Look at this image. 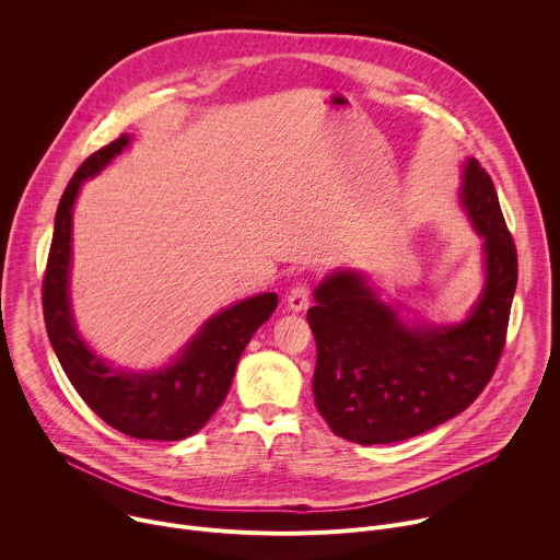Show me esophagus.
Instances as JSON below:
<instances>
[{"label":"esophagus","mask_w":560,"mask_h":560,"mask_svg":"<svg viewBox=\"0 0 560 560\" xmlns=\"http://www.w3.org/2000/svg\"><path fill=\"white\" fill-rule=\"evenodd\" d=\"M310 305V288L305 283H299L294 285L290 292H288V307L294 310V312H301Z\"/></svg>","instance_id":"obj_1"}]
</instances>
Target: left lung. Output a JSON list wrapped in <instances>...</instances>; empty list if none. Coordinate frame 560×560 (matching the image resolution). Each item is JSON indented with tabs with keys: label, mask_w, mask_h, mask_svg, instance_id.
Segmentation results:
<instances>
[{
	"label": "left lung",
	"mask_w": 560,
	"mask_h": 560,
	"mask_svg": "<svg viewBox=\"0 0 560 560\" xmlns=\"http://www.w3.org/2000/svg\"><path fill=\"white\" fill-rule=\"evenodd\" d=\"M460 201L486 238L488 277L463 324L410 328L359 272H335L314 290L312 392L337 436L361 445L419 436L460 415L490 383L505 348L518 259L494 182L476 159L465 164Z\"/></svg>",
	"instance_id": "obj_1"
}]
</instances>
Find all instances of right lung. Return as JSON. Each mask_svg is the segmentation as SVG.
I'll return each instance as SVG.
<instances>
[{"label":"right lung","mask_w":560,"mask_h":560,"mask_svg":"<svg viewBox=\"0 0 560 560\" xmlns=\"http://www.w3.org/2000/svg\"><path fill=\"white\" fill-rule=\"evenodd\" d=\"M121 135L93 152L68 182L55 214L42 303L52 350L86 406L110 428L150 441H182L199 432L223 404L238 357L277 307L275 292L250 296L214 314L186 350L164 370L121 372L106 365L79 339L68 299L72 206L82 182L95 177L128 145Z\"/></svg>","instance_id":"1"}]
</instances>
